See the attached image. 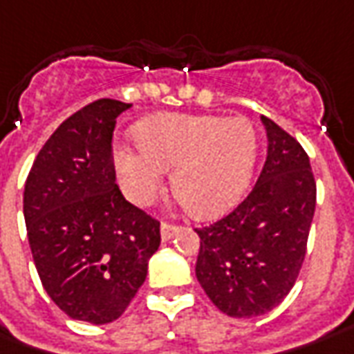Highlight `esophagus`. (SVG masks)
Listing matches in <instances>:
<instances>
[{"label": "esophagus", "mask_w": 354, "mask_h": 354, "mask_svg": "<svg viewBox=\"0 0 354 354\" xmlns=\"http://www.w3.org/2000/svg\"><path fill=\"white\" fill-rule=\"evenodd\" d=\"M178 230H180V228H178L176 225H168V223H162V225H160V238H162V242H168L170 238L176 234Z\"/></svg>", "instance_id": "obj_1"}]
</instances>
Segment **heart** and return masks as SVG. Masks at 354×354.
Here are the masks:
<instances>
[{"instance_id": "heart-1", "label": "heart", "mask_w": 354, "mask_h": 354, "mask_svg": "<svg viewBox=\"0 0 354 354\" xmlns=\"http://www.w3.org/2000/svg\"><path fill=\"white\" fill-rule=\"evenodd\" d=\"M137 147L114 162L127 197L149 205L170 167V192L192 217L225 213L244 194L258 157V136L246 118L168 114L137 127Z\"/></svg>"}]
</instances>
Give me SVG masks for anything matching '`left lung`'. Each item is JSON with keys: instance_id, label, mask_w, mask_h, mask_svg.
<instances>
[{"instance_id": "obj_1", "label": "left lung", "mask_w": 354, "mask_h": 354, "mask_svg": "<svg viewBox=\"0 0 354 354\" xmlns=\"http://www.w3.org/2000/svg\"><path fill=\"white\" fill-rule=\"evenodd\" d=\"M268 157L250 196L230 215L197 228L196 277L232 318L268 314L287 297L306 256L316 180L302 145L261 116Z\"/></svg>"}]
</instances>
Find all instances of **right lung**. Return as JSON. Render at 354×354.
Returning <instances> with one entry per match:
<instances>
[{"instance_id": "add662e5", "label": "right lung", "mask_w": 354, "mask_h": 354, "mask_svg": "<svg viewBox=\"0 0 354 354\" xmlns=\"http://www.w3.org/2000/svg\"><path fill=\"white\" fill-rule=\"evenodd\" d=\"M127 108L100 98L67 118L35 158L23 197L42 287L69 318L95 326L126 312L160 244L157 221L116 184L112 133Z\"/></svg>"}]
</instances>
